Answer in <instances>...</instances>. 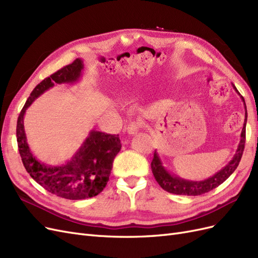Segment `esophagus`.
<instances>
[{"label": "esophagus", "instance_id": "1", "mask_svg": "<svg viewBox=\"0 0 258 258\" xmlns=\"http://www.w3.org/2000/svg\"><path fill=\"white\" fill-rule=\"evenodd\" d=\"M142 124H143L142 121H132V122H130L128 124V127H127L128 135H130V136L136 135L137 132L140 130V128L142 127Z\"/></svg>", "mask_w": 258, "mask_h": 258}]
</instances>
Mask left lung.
I'll return each mask as SVG.
<instances>
[{
	"mask_svg": "<svg viewBox=\"0 0 258 258\" xmlns=\"http://www.w3.org/2000/svg\"><path fill=\"white\" fill-rule=\"evenodd\" d=\"M232 87L235 91L240 96L242 102L244 104L245 108V118L243 128L241 131V138L240 142L237 147V151L233 155L231 160L223 167L218 172L213 174L206 179H202V181H191V179H186L179 177L173 173H171L170 171L163 166V163L159 157V154L157 151L154 153V158L152 161V171L153 174L156 178V181L160 185L162 189H165L168 192L175 194V195H185V196H199V195L206 194L210 190L216 188L217 186H220L222 183H224L226 179H227L235 171L239 165L241 160L242 154H243L244 150V143H245V126H246V120H247V113H246V105L245 101L242 97L239 91L237 90L236 86L232 84Z\"/></svg>",
	"mask_w": 258,
	"mask_h": 258,
	"instance_id": "1",
	"label": "left lung"
}]
</instances>
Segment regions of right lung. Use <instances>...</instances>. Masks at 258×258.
<instances>
[{"label":"right lung","mask_w":258,"mask_h":258,"mask_svg":"<svg viewBox=\"0 0 258 258\" xmlns=\"http://www.w3.org/2000/svg\"><path fill=\"white\" fill-rule=\"evenodd\" d=\"M84 61L76 59L38 84L31 92L17 120L19 154L27 172L46 190L70 200L95 197L104 189L111 174L113 161L121 144L118 135H106L92 129L71 159L62 165L41 162L31 152L23 126L26 111L34 101L56 85H74L83 76Z\"/></svg>","instance_id":"right-lung-1"}]
</instances>
